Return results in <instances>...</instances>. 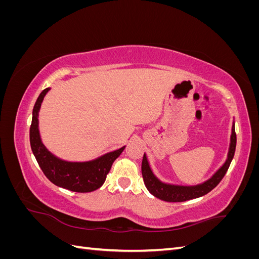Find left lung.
<instances>
[{
  "label": "left lung",
  "mask_w": 259,
  "mask_h": 259,
  "mask_svg": "<svg viewBox=\"0 0 259 259\" xmlns=\"http://www.w3.org/2000/svg\"><path fill=\"white\" fill-rule=\"evenodd\" d=\"M237 145V135L234 131V119L232 122L230 144L228 153H227L226 161L223 165L219 167L215 173L211 175L207 180L198 185H177L164 183L156 176L150 166V163L147 158V154L144 153L143 163H142V174L144 178L145 186L152 195L160 200L166 202H184L188 200H192L195 198H200L208 193L210 190L221 183V180L225 176L226 171L228 170L230 163L233 159L234 151H236Z\"/></svg>",
  "instance_id": "8db88e82"
}]
</instances>
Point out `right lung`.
<instances>
[{
    "label": "right lung",
    "instance_id": "right-lung-1",
    "mask_svg": "<svg viewBox=\"0 0 259 259\" xmlns=\"http://www.w3.org/2000/svg\"><path fill=\"white\" fill-rule=\"evenodd\" d=\"M50 90V88L45 89L40 94L33 107L30 126L31 150L44 175L54 185L74 192L96 190L105 183L112 163L123 152L125 146L89 161H68L55 155L43 144L38 130V112Z\"/></svg>",
    "mask_w": 259,
    "mask_h": 259
}]
</instances>
